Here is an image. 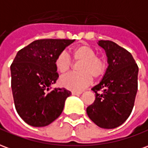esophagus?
Masks as SVG:
<instances>
[{
  "label": "esophagus",
  "mask_w": 148,
  "mask_h": 148,
  "mask_svg": "<svg viewBox=\"0 0 148 148\" xmlns=\"http://www.w3.org/2000/svg\"><path fill=\"white\" fill-rule=\"evenodd\" d=\"M82 91H73L72 92V95H81Z\"/></svg>",
  "instance_id": "obj_1"
}]
</instances>
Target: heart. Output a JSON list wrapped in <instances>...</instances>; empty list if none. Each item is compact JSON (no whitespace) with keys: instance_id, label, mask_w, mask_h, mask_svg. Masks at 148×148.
I'll return each mask as SVG.
<instances>
[{"instance_id":"obj_1","label":"heart","mask_w":148,"mask_h":148,"mask_svg":"<svg viewBox=\"0 0 148 148\" xmlns=\"http://www.w3.org/2000/svg\"><path fill=\"white\" fill-rule=\"evenodd\" d=\"M73 60L78 64L79 73H71L60 77L59 83L65 88L72 90H82L91 83L92 77L99 78L106 71V61L97 56L96 51L88 45H81L72 50ZM57 71L66 74L71 66V61L66 52H62L55 60Z\"/></svg>"}]
</instances>
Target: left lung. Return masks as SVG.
<instances>
[{"mask_svg":"<svg viewBox=\"0 0 148 148\" xmlns=\"http://www.w3.org/2000/svg\"><path fill=\"white\" fill-rule=\"evenodd\" d=\"M109 66L102 81L91 89L95 100L86 108L89 118L99 127H118L127 120L134 107L138 90L139 67L127 49L111 41L101 40Z\"/></svg>","mask_w":148,"mask_h":148,"instance_id":"8db88e82","label":"left lung"}]
</instances>
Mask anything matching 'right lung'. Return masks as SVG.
Masks as SVG:
<instances>
[{
  "label": "right lung",
  "mask_w": 148,
  "mask_h": 148,
  "mask_svg": "<svg viewBox=\"0 0 148 148\" xmlns=\"http://www.w3.org/2000/svg\"><path fill=\"white\" fill-rule=\"evenodd\" d=\"M74 40L40 39L20 49L11 64V87L16 112L26 123L45 127L62 114L71 92L50 88L58 78L57 57Z\"/></svg>",
  "instance_id": "right-lung-1"
}]
</instances>
